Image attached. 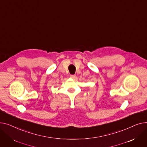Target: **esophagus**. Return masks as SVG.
Masks as SVG:
<instances>
[{"label":"esophagus","instance_id":"esophagus-1","mask_svg":"<svg viewBox=\"0 0 147 147\" xmlns=\"http://www.w3.org/2000/svg\"><path fill=\"white\" fill-rule=\"evenodd\" d=\"M75 75H70V77L71 78H75Z\"/></svg>","mask_w":147,"mask_h":147}]
</instances>
